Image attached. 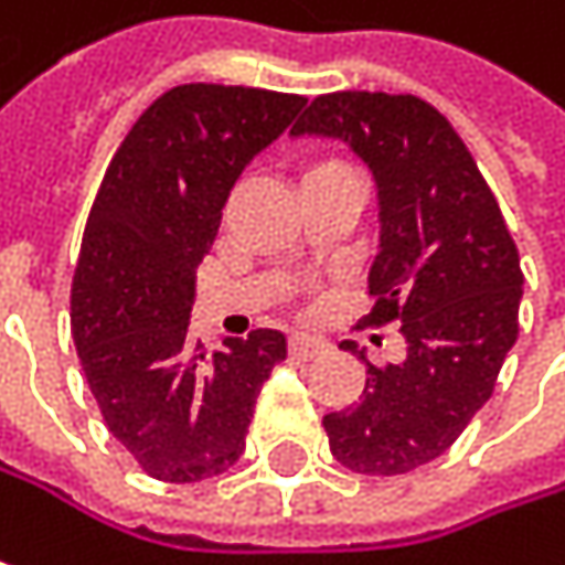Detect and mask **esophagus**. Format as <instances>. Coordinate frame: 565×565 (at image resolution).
Returning <instances> with one entry per match:
<instances>
[{
	"label": "esophagus",
	"mask_w": 565,
	"mask_h": 565,
	"mask_svg": "<svg viewBox=\"0 0 565 565\" xmlns=\"http://www.w3.org/2000/svg\"><path fill=\"white\" fill-rule=\"evenodd\" d=\"M330 343L323 337H310V333H294L290 337V353L300 356V360H310V356H320Z\"/></svg>",
	"instance_id": "1"
}]
</instances>
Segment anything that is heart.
I'll list each match as a JSON object with an SVG mask.
<instances>
[{
    "instance_id": "obj_1",
    "label": "heart",
    "mask_w": 565,
    "mask_h": 565,
    "mask_svg": "<svg viewBox=\"0 0 565 565\" xmlns=\"http://www.w3.org/2000/svg\"><path fill=\"white\" fill-rule=\"evenodd\" d=\"M317 167H333V160H327V163H317ZM313 170V167H310Z\"/></svg>"
}]
</instances>
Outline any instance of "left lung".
<instances>
[{
	"label": "left lung",
	"mask_w": 565,
	"mask_h": 565,
	"mask_svg": "<svg viewBox=\"0 0 565 565\" xmlns=\"http://www.w3.org/2000/svg\"><path fill=\"white\" fill-rule=\"evenodd\" d=\"M290 134L337 137L373 170L376 303L363 323H398L405 337L402 363H366L360 402L323 415L330 451L356 475L415 471L445 455L494 393L520 330L516 245L465 140L415 94H320ZM340 347L356 353L350 340Z\"/></svg>",
	"instance_id": "left-lung-1"
}]
</instances>
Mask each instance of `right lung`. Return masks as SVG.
Returning <instances> with one entry per match:
<instances>
[{"instance_id": "add662e5", "label": "right lung", "mask_w": 565, "mask_h": 565, "mask_svg": "<svg viewBox=\"0 0 565 565\" xmlns=\"http://www.w3.org/2000/svg\"><path fill=\"white\" fill-rule=\"evenodd\" d=\"M303 104L262 87L179 84L130 127L90 205L71 337L110 435L157 481L225 475L287 356L281 330L209 353L189 337V313L235 179Z\"/></svg>"}]
</instances>
